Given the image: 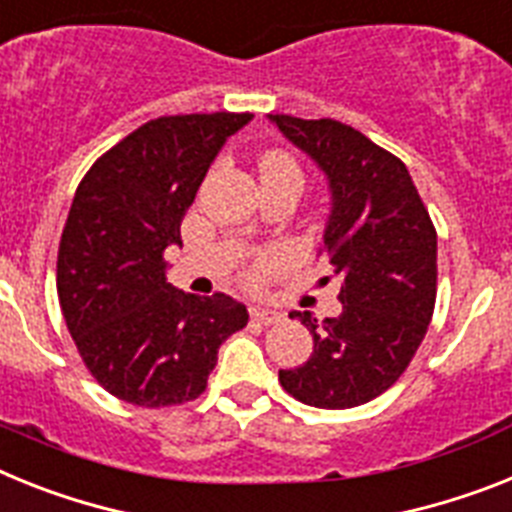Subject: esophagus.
I'll use <instances>...</instances> for the list:
<instances>
[{
	"label": "esophagus",
	"mask_w": 512,
	"mask_h": 512,
	"mask_svg": "<svg viewBox=\"0 0 512 512\" xmlns=\"http://www.w3.org/2000/svg\"><path fill=\"white\" fill-rule=\"evenodd\" d=\"M249 315L252 320H257L260 325H276V322L283 320V315L278 309H268V307H252L249 309Z\"/></svg>",
	"instance_id": "esophagus-1"
}]
</instances>
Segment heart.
I'll return each instance as SVG.
<instances>
[{"label":"heart","instance_id":"heart-1","mask_svg":"<svg viewBox=\"0 0 512 512\" xmlns=\"http://www.w3.org/2000/svg\"><path fill=\"white\" fill-rule=\"evenodd\" d=\"M276 169H296L294 158L286 156V153H278V150L265 153L263 161H260V171H276ZM281 263H283V252H270V255H265L263 260H260L255 276H268V273H273Z\"/></svg>","mask_w":512,"mask_h":512}]
</instances>
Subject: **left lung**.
<instances>
[{"label":"left lung","instance_id":"obj_1","mask_svg":"<svg viewBox=\"0 0 512 512\" xmlns=\"http://www.w3.org/2000/svg\"><path fill=\"white\" fill-rule=\"evenodd\" d=\"M325 171L330 216L320 255L341 278V315L291 312L315 338L302 367L278 380L296 401L354 409L406 372L437 296V231L401 158L336 119L270 114Z\"/></svg>","mask_w":512,"mask_h":512}]
</instances>
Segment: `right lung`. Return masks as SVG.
<instances>
[{
	"instance_id": "1",
	"label": "right lung",
	"mask_w": 512,
	"mask_h": 512,
	"mask_svg": "<svg viewBox=\"0 0 512 512\" xmlns=\"http://www.w3.org/2000/svg\"><path fill=\"white\" fill-rule=\"evenodd\" d=\"M252 114L158 117L106 150L77 187L57 257V294L72 341L103 390L161 409L195 401L221 343L247 325L226 294L166 281L163 252L223 143Z\"/></svg>"
}]
</instances>
